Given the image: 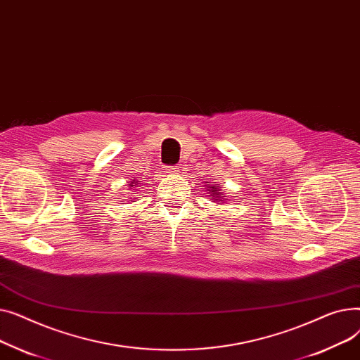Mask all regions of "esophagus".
<instances>
[{
    "mask_svg": "<svg viewBox=\"0 0 360 360\" xmlns=\"http://www.w3.org/2000/svg\"><path fill=\"white\" fill-rule=\"evenodd\" d=\"M179 172H181V170H179V166H172V167L166 169V174H170V175H178Z\"/></svg>",
    "mask_w": 360,
    "mask_h": 360,
    "instance_id": "1",
    "label": "esophagus"
}]
</instances>
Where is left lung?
Masks as SVG:
<instances>
[{"label": "left lung", "instance_id": "left-lung-1", "mask_svg": "<svg viewBox=\"0 0 360 360\" xmlns=\"http://www.w3.org/2000/svg\"><path fill=\"white\" fill-rule=\"evenodd\" d=\"M207 186L204 188L205 191H209V197L210 200H213L214 202H219V204H224V201H228V198H226V195L223 194L224 190H221V186H217L214 182H205Z\"/></svg>", "mask_w": 360, "mask_h": 360}]
</instances>
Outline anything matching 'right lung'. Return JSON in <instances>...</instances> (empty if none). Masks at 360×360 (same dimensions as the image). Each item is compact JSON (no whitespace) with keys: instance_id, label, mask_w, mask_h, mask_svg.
<instances>
[{"instance_id":"right-lung-1","label":"right lung","mask_w":360,"mask_h":360,"mask_svg":"<svg viewBox=\"0 0 360 360\" xmlns=\"http://www.w3.org/2000/svg\"><path fill=\"white\" fill-rule=\"evenodd\" d=\"M128 188H129V190L132 191L131 194H139V193H136V191H140V188H139V185H140V181H136V179H132V181H129L128 182ZM137 198H140V195H137V197H131L129 198V201L132 202V200H137Z\"/></svg>"}]
</instances>
